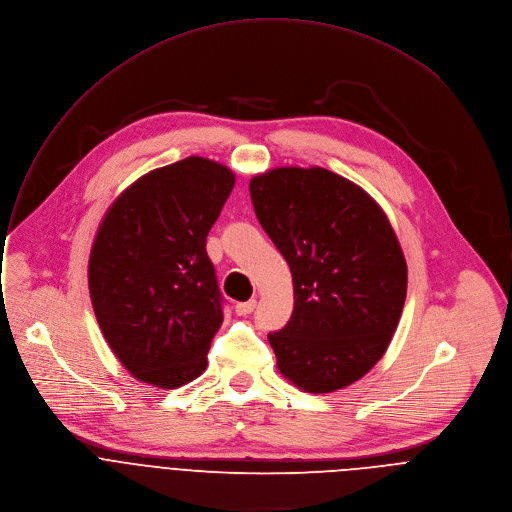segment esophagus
Segmentation results:
<instances>
[{"label":"esophagus","instance_id":"obj_1","mask_svg":"<svg viewBox=\"0 0 512 512\" xmlns=\"http://www.w3.org/2000/svg\"><path fill=\"white\" fill-rule=\"evenodd\" d=\"M254 307H256V301L252 299V301H246V303H236V315H240V317H244V315H250L252 311H254Z\"/></svg>","mask_w":512,"mask_h":512}]
</instances>
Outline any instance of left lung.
I'll return each instance as SVG.
<instances>
[{
  "mask_svg": "<svg viewBox=\"0 0 512 512\" xmlns=\"http://www.w3.org/2000/svg\"><path fill=\"white\" fill-rule=\"evenodd\" d=\"M256 217L293 274L291 321L268 342L311 394L342 390L384 356L407 299V262L382 207L321 166L252 177Z\"/></svg>",
  "mask_w": 512,
  "mask_h": 512,
  "instance_id": "left-lung-1",
  "label": "left lung"
}]
</instances>
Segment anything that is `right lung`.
Listing matches in <instances>:
<instances>
[{"mask_svg":"<svg viewBox=\"0 0 512 512\" xmlns=\"http://www.w3.org/2000/svg\"><path fill=\"white\" fill-rule=\"evenodd\" d=\"M234 185L227 166L189 156L134 181L97 227L87 270L93 311L140 382L170 390L207 368L223 313L205 242Z\"/></svg>","mask_w":512,"mask_h":512,"instance_id":"add662e5","label":"right lung"}]
</instances>
